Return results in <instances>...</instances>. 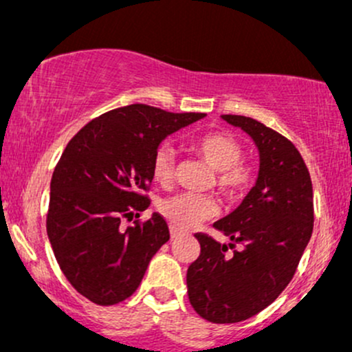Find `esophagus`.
I'll use <instances>...</instances> for the list:
<instances>
[{
    "mask_svg": "<svg viewBox=\"0 0 352 352\" xmlns=\"http://www.w3.org/2000/svg\"><path fill=\"white\" fill-rule=\"evenodd\" d=\"M182 235H184V232H182V230L175 228V227H170V236H172V240H175V238H179V236H182Z\"/></svg>",
    "mask_w": 352,
    "mask_h": 352,
    "instance_id": "34e87169",
    "label": "esophagus"
}]
</instances>
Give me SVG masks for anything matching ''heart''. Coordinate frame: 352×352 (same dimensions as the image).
<instances>
[{
    "instance_id": "b5f03b06",
    "label": "heart",
    "mask_w": 352,
    "mask_h": 352,
    "mask_svg": "<svg viewBox=\"0 0 352 352\" xmlns=\"http://www.w3.org/2000/svg\"><path fill=\"white\" fill-rule=\"evenodd\" d=\"M195 151L215 170V188L228 201L241 200L254 187L258 170L243 162V147L228 132H208L193 144ZM152 175L155 182L168 185L175 175V152L162 145L152 157ZM217 201L207 195L179 193L160 204V213L172 227L195 228L217 213Z\"/></svg>"
}]
</instances>
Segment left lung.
<instances>
[{"label": "left lung", "mask_w": 352, "mask_h": 352, "mask_svg": "<svg viewBox=\"0 0 352 352\" xmlns=\"http://www.w3.org/2000/svg\"><path fill=\"white\" fill-rule=\"evenodd\" d=\"M256 144L260 173L230 215L213 223L232 243L195 233L200 256L188 266L193 309L217 324L254 316L280 296L296 273L313 233V184L292 140L245 116H221Z\"/></svg>", "instance_id": "left-lung-1"}]
</instances>
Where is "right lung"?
<instances>
[{
	"mask_svg": "<svg viewBox=\"0 0 352 352\" xmlns=\"http://www.w3.org/2000/svg\"><path fill=\"white\" fill-rule=\"evenodd\" d=\"M204 117L131 104L91 120L66 145L51 179L46 228L60 272L89 301L111 306L132 296L168 241L159 213L122 221L151 205L144 192L160 142Z\"/></svg>",
	"mask_w": 352,
	"mask_h": 352,
	"instance_id": "right-lung-1",
	"label": "right lung"
}]
</instances>
